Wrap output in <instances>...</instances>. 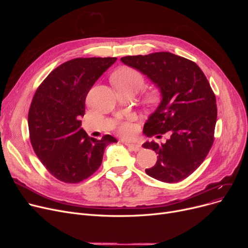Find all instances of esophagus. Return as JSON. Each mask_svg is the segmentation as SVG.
Listing matches in <instances>:
<instances>
[{
    "instance_id": "34e87169",
    "label": "esophagus",
    "mask_w": 248,
    "mask_h": 248,
    "mask_svg": "<svg viewBox=\"0 0 248 248\" xmlns=\"http://www.w3.org/2000/svg\"><path fill=\"white\" fill-rule=\"evenodd\" d=\"M124 144L131 150V151H134V152H139L140 150V145H137V144H133V142H128V141H124Z\"/></svg>"
}]
</instances>
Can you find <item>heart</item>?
I'll return each instance as SVG.
<instances>
[{"instance_id":"1","label":"heart","mask_w":248,"mask_h":248,"mask_svg":"<svg viewBox=\"0 0 248 248\" xmlns=\"http://www.w3.org/2000/svg\"><path fill=\"white\" fill-rule=\"evenodd\" d=\"M111 81L115 88L127 89L134 91V93H137L145 85V78L139 70L131 67H123L117 70L111 76ZM155 98H157V95L155 93H150L147 95L149 101H154ZM133 121L134 117L128 116L125 121L117 123L116 129L119 134L124 137H131L135 131Z\"/></svg>"}]
</instances>
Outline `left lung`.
Segmentation results:
<instances>
[{"instance_id":"left-lung-1","label":"left lung","mask_w":248,"mask_h":248,"mask_svg":"<svg viewBox=\"0 0 248 248\" xmlns=\"http://www.w3.org/2000/svg\"><path fill=\"white\" fill-rule=\"evenodd\" d=\"M161 91L162 100L144 125L147 137L170 135L165 144L146 141L158 154L146 173L165 183H177L203 163L214 141L217 106L213 90L198 65L170 52L122 57Z\"/></svg>"}]
</instances>
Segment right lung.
Wrapping results in <instances>:
<instances>
[{"label":"right lung","mask_w":248,"mask_h":248,"mask_svg":"<svg viewBox=\"0 0 248 248\" xmlns=\"http://www.w3.org/2000/svg\"><path fill=\"white\" fill-rule=\"evenodd\" d=\"M115 57L75 58L52 71L36 90L28 126L31 145L48 172L64 183H79L100 167L109 135L89 138L81 127L85 98Z\"/></svg>","instance_id":"1"}]
</instances>
